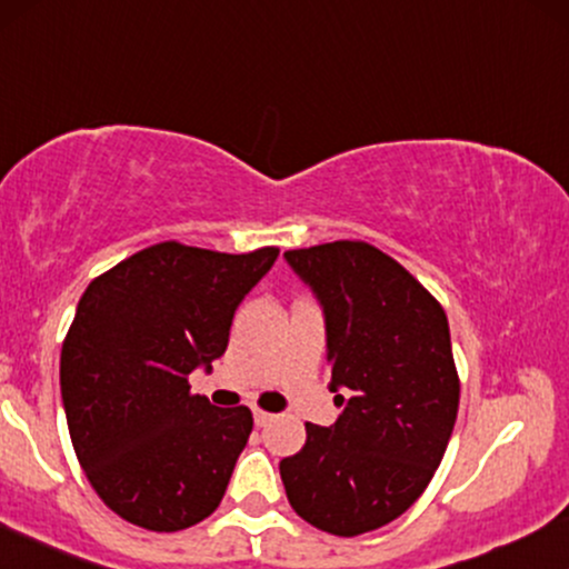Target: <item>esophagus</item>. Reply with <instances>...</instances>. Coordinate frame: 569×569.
I'll return each mask as SVG.
<instances>
[{
    "instance_id": "obj_1",
    "label": "esophagus",
    "mask_w": 569,
    "mask_h": 569,
    "mask_svg": "<svg viewBox=\"0 0 569 569\" xmlns=\"http://www.w3.org/2000/svg\"><path fill=\"white\" fill-rule=\"evenodd\" d=\"M272 419H276V416L267 413V410H254V423H257V427H267V423H270Z\"/></svg>"
}]
</instances>
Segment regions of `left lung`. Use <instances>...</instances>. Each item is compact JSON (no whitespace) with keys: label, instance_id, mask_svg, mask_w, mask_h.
I'll return each mask as SVG.
<instances>
[{"label":"left lung","instance_id":"8db88e82","mask_svg":"<svg viewBox=\"0 0 569 569\" xmlns=\"http://www.w3.org/2000/svg\"><path fill=\"white\" fill-rule=\"evenodd\" d=\"M326 318L337 423H305L280 461L305 522L352 538L408 511L440 467L458 413V373L440 302L402 264L362 241L286 251Z\"/></svg>","mask_w":569,"mask_h":569}]
</instances>
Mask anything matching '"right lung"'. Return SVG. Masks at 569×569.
<instances>
[{
  "label": "right lung",
  "mask_w": 569,
  "mask_h": 569,
  "mask_svg": "<svg viewBox=\"0 0 569 569\" xmlns=\"http://www.w3.org/2000/svg\"><path fill=\"white\" fill-rule=\"evenodd\" d=\"M278 259L156 243L94 278L60 352V392L89 485L121 519L177 532L222 501L251 410L190 395L228 350L232 315Z\"/></svg>",
  "instance_id": "right-lung-1"
}]
</instances>
